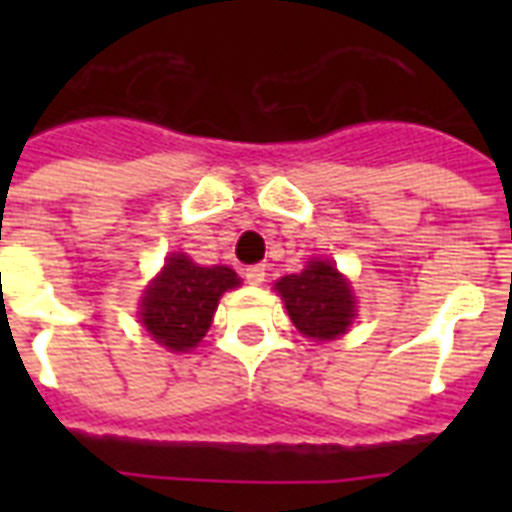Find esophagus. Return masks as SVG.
I'll return each instance as SVG.
<instances>
[{"mask_svg": "<svg viewBox=\"0 0 512 512\" xmlns=\"http://www.w3.org/2000/svg\"><path fill=\"white\" fill-rule=\"evenodd\" d=\"M244 279H247L249 284H263L265 265H249V268H244Z\"/></svg>", "mask_w": 512, "mask_h": 512, "instance_id": "esophagus-1", "label": "esophagus"}]
</instances>
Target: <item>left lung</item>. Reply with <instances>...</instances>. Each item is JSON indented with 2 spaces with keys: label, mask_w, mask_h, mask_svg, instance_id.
Masks as SVG:
<instances>
[{
  "label": "left lung",
  "mask_w": 512,
  "mask_h": 512,
  "mask_svg": "<svg viewBox=\"0 0 512 512\" xmlns=\"http://www.w3.org/2000/svg\"><path fill=\"white\" fill-rule=\"evenodd\" d=\"M276 289L284 297L292 324L313 340H335L356 316L350 287L335 265L324 260H313L305 271L284 276Z\"/></svg>",
  "instance_id": "left-lung-1"
}]
</instances>
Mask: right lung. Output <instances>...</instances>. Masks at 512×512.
<instances>
[{"mask_svg":"<svg viewBox=\"0 0 512 512\" xmlns=\"http://www.w3.org/2000/svg\"><path fill=\"white\" fill-rule=\"evenodd\" d=\"M236 284L239 276L225 265L204 268L185 255H172L162 276L146 289L140 321L170 350H191L207 335L220 295Z\"/></svg>","mask_w":512,"mask_h":512,"instance_id":"1","label":"right lung"}]
</instances>
